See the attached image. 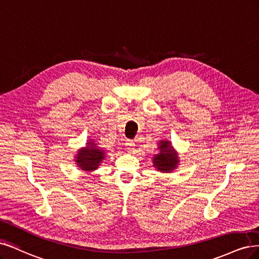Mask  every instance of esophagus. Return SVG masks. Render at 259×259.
I'll use <instances>...</instances> for the list:
<instances>
[{
  "label": "esophagus",
  "instance_id": "obj_1",
  "mask_svg": "<svg viewBox=\"0 0 259 259\" xmlns=\"http://www.w3.org/2000/svg\"><path fill=\"white\" fill-rule=\"evenodd\" d=\"M124 145H126V147L130 151V149L135 147L136 144H135V141H133V140H126V141H124Z\"/></svg>",
  "mask_w": 259,
  "mask_h": 259
}]
</instances>
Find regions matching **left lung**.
Segmentation results:
<instances>
[{
	"instance_id": "obj_1",
	"label": "left lung",
	"mask_w": 259,
	"mask_h": 259,
	"mask_svg": "<svg viewBox=\"0 0 259 259\" xmlns=\"http://www.w3.org/2000/svg\"><path fill=\"white\" fill-rule=\"evenodd\" d=\"M161 145L160 149L161 153L159 155H156L154 157V164L157 166V169L159 171L163 172H168L173 170L175 166H177L179 159L178 157L173 154V151L170 147L169 142H163L161 141Z\"/></svg>"
}]
</instances>
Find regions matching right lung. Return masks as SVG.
Masks as SVG:
<instances>
[{
  "instance_id": "1",
  "label": "right lung",
  "mask_w": 259,
  "mask_h": 259,
  "mask_svg": "<svg viewBox=\"0 0 259 259\" xmlns=\"http://www.w3.org/2000/svg\"><path fill=\"white\" fill-rule=\"evenodd\" d=\"M90 146L79 151L76 161L82 170L93 171L98 168L99 163L104 159V152L95 146L94 143H88Z\"/></svg>"
}]
</instances>
